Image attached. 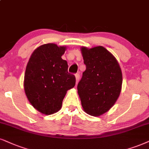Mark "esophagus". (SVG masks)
<instances>
[{"label": "esophagus", "mask_w": 149, "mask_h": 149, "mask_svg": "<svg viewBox=\"0 0 149 149\" xmlns=\"http://www.w3.org/2000/svg\"><path fill=\"white\" fill-rule=\"evenodd\" d=\"M75 76H76V84L78 83V81H79V79H80V75H79V73H76V75H75Z\"/></svg>", "instance_id": "34e87169"}]
</instances>
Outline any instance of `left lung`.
I'll use <instances>...</instances> for the list:
<instances>
[{
  "label": "left lung",
  "instance_id": "1",
  "mask_svg": "<svg viewBox=\"0 0 149 149\" xmlns=\"http://www.w3.org/2000/svg\"><path fill=\"white\" fill-rule=\"evenodd\" d=\"M86 70L78 84L84 111L100 116L113 106L122 88V74L116 58L102 46L81 48Z\"/></svg>",
  "mask_w": 149,
  "mask_h": 149
}]
</instances>
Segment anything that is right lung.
Here are the masks:
<instances>
[{
  "label": "right lung",
  "mask_w": 149,
  "mask_h": 149,
  "mask_svg": "<svg viewBox=\"0 0 149 149\" xmlns=\"http://www.w3.org/2000/svg\"><path fill=\"white\" fill-rule=\"evenodd\" d=\"M65 50L54 43L41 45L33 51L26 67L24 92L31 104L45 115L58 112L67 91L76 84L67 62L61 58Z\"/></svg>",
  "instance_id": "add662e5"
}]
</instances>
